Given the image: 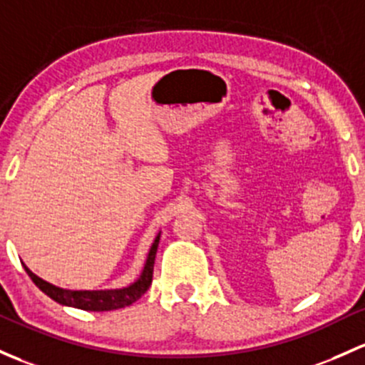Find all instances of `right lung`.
Returning a JSON list of instances; mask_svg holds the SVG:
<instances>
[{
  "label": "right lung",
  "instance_id": "add662e5",
  "mask_svg": "<svg viewBox=\"0 0 365 365\" xmlns=\"http://www.w3.org/2000/svg\"><path fill=\"white\" fill-rule=\"evenodd\" d=\"M160 232L157 234L153 240L150 252H148L147 262H145L143 271H141L140 278L124 289H110V290H66L61 287L52 285V283L45 282V279L38 278L33 271H29L24 266L26 273L33 279L34 285L47 294L48 297L53 299L56 302L64 306H71V308L86 309V312H112V309L125 308L136 302L148 290L152 285V274H153V262H155L157 247H159Z\"/></svg>",
  "mask_w": 365,
  "mask_h": 365
}]
</instances>
